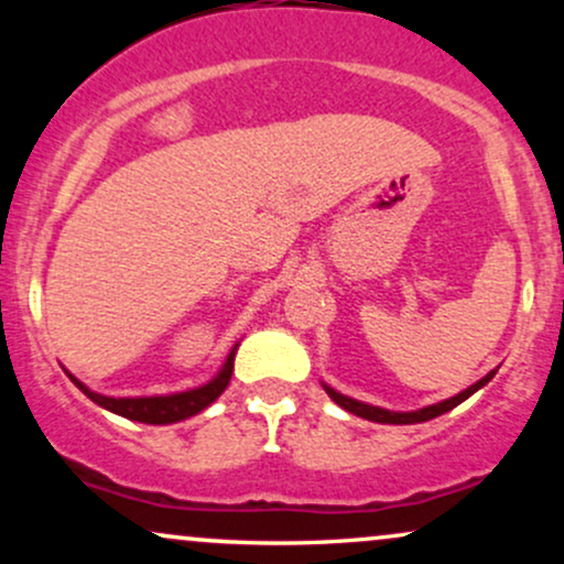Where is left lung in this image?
<instances>
[{
    "label": "left lung",
    "instance_id": "1",
    "mask_svg": "<svg viewBox=\"0 0 564 564\" xmlns=\"http://www.w3.org/2000/svg\"><path fill=\"white\" fill-rule=\"evenodd\" d=\"M496 371H498V368H494L490 373H485L480 381H475V384L467 387V390L453 394V398H448V400H440V403L419 408V411H387V408H379V405L364 403V400L347 398V394L336 392L334 387H328V384H323V390L328 392V398H332L336 405H341L345 411L355 413V416L368 419V422H377V424H422V422H430V419H435V416H443V413L453 411L456 405H462L464 400L471 398V394H475L477 390H482V387L496 377Z\"/></svg>",
    "mask_w": 564,
    "mask_h": 564
}]
</instances>
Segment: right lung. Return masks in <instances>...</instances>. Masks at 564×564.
<instances>
[{"instance_id": "1", "label": "right lung", "mask_w": 564, "mask_h": 564, "mask_svg": "<svg viewBox=\"0 0 564 564\" xmlns=\"http://www.w3.org/2000/svg\"><path fill=\"white\" fill-rule=\"evenodd\" d=\"M238 345H232V349L225 358V364L219 371L212 377L206 384L193 387V390L185 392H172V394H145V398H108V394L93 392L84 381H79L74 373H68L70 381H74L79 390L87 394L93 403H97L106 411L116 413V416H124L129 422H140V424H174L183 422V419L196 416V413L209 408L219 394L225 392V387L230 384L232 377V360H236Z\"/></svg>"}]
</instances>
